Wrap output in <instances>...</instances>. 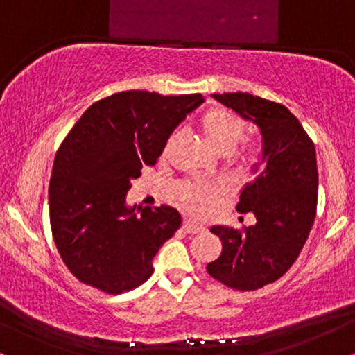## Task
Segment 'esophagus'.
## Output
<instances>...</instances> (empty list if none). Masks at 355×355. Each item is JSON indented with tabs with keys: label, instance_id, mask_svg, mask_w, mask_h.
I'll return each mask as SVG.
<instances>
[{
	"label": "esophagus",
	"instance_id": "1",
	"mask_svg": "<svg viewBox=\"0 0 355 355\" xmlns=\"http://www.w3.org/2000/svg\"><path fill=\"white\" fill-rule=\"evenodd\" d=\"M182 229L187 232V234H198V232H203L205 229H203L202 225H197V223L193 222H189V220H185L182 225Z\"/></svg>",
	"mask_w": 355,
	"mask_h": 355
}]
</instances>
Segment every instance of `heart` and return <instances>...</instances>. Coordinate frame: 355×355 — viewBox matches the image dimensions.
<instances>
[{
	"label": "heart",
	"instance_id": "b5f03b06",
	"mask_svg": "<svg viewBox=\"0 0 355 355\" xmlns=\"http://www.w3.org/2000/svg\"><path fill=\"white\" fill-rule=\"evenodd\" d=\"M202 130L211 148L220 155L230 153L245 133V121L240 118L237 113L229 108L214 107L207 110L205 115L202 116ZM175 135L170 137L166 141L165 152H168L170 146L175 144ZM260 150L257 146H248L240 155V164L245 168H254L260 164ZM220 195L217 187H205L195 182H185L182 185L178 200L187 210L195 215H202L210 210L211 203Z\"/></svg>",
	"mask_w": 355,
	"mask_h": 355
}]
</instances>
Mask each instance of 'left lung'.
Returning <instances> with one entry per match:
<instances>
[{
	"label": "left lung",
	"instance_id": "left-lung-1",
	"mask_svg": "<svg viewBox=\"0 0 355 355\" xmlns=\"http://www.w3.org/2000/svg\"><path fill=\"white\" fill-rule=\"evenodd\" d=\"M214 98L259 126L266 168L247 183L237 203V211H252L257 223L211 227L222 254L207 272L235 291H257L292 267L311 234L319 187L315 146L284 105L242 92L214 93Z\"/></svg>",
	"mask_w": 355,
	"mask_h": 355
}]
</instances>
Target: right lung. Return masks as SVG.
I'll list each match as a JSON object with an SVG mask.
<instances>
[{
    "label": "right lung",
    "mask_w": 355,
    "mask_h": 355,
    "mask_svg": "<svg viewBox=\"0 0 355 355\" xmlns=\"http://www.w3.org/2000/svg\"><path fill=\"white\" fill-rule=\"evenodd\" d=\"M202 103L200 93L120 92L95 101L61 141L48 193L50 223L61 260L80 282L113 295L153 274V257L182 217L168 205L126 207V191Z\"/></svg>",
    "instance_id": "add662e5"
}]
</instances>
